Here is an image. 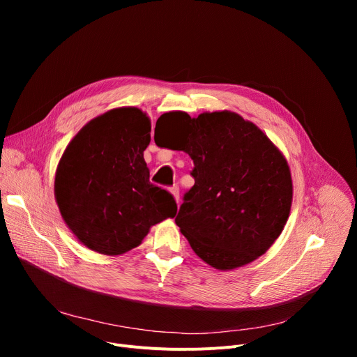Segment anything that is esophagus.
<instances>
[{
    "instance_id": "34e87169",
    "label": "esophagus",
    "mask_w": 357,
    "mask_h": 357,
    "mask_svg": "<svg viewBox=\"0 0 357 357\" xmlns=\"http://www.w3.org/2000/svg\"><path fill=\"white\" fill-rule=\"evenodd\" d=\"M171 194L174 195V198H175V201L179 204V186L178 185H175V186H172L171 188Z\"/></svg>"
}]
</instances>
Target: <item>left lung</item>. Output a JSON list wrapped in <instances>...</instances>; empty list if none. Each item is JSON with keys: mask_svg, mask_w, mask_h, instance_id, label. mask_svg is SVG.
I'll list each match as a JSON object with an SVG mask.
<instances>
[{"mask_svg": "<svg viewBox=\"0 0 357 357\" xmlns=\"http://www.w3.org/2000/svg\"><path fill=\"white\" fill-rule=\"evenodd\" d=\"M174 116L190 121L179 150L194 160L195 179L176 226L211 268L245 266L265 255L285 227L292 204L288 162L264 131L237 112Z\"/></svg>", "mask_w": 357, "mask_h": 357, "instance_id": "8db88e82", "label": "left lung"}]
</instances>
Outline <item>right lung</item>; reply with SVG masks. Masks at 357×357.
Returning <instances> with one entry per match:
<instances>
[{
    "instance_id": "1",
    "label": "right lung",
    "mask_w": 357,
    "mask_h": 357,
    "mask_svg": "<svg viewBox=\"0 0 357 357\" xmlns=\"http://www.w3.org/2000/svg\"><path fill=\"white\" fill-rule=\"evenodd\" d=\"M150 131L140 108L109 109L78 131L56 167L61 215L93 252L123 255L137 248L150 227L176 214L174 197L149 181L143 152Z\"/></svg>"
}]
</instances>
